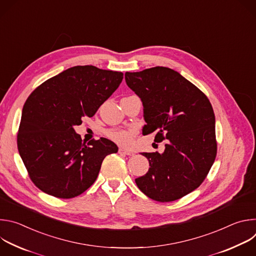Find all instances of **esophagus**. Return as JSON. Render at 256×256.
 <instances>
[{"instance_id": "obj_1", "label": "esophagus", "mask_w": 256, "mask_h": 256, "mask_svg": "<svg viewBox=\"0 0 256 256\" xmlns=\"http://www.w3.org/2000/svg\"><path fill=\"white\" fill-rule=\"evenodd\" d=\"M118 152H120V154H124V155H128V156H132V155H134V153H132V151L126 150V149H124V148H120Z\"/></svg>"}]
</instances>
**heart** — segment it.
Instances as JSON below:
<instances>
[{"label": "heart", "instance_id": "heart-1", "mask_svg": "<svg viewBox=\"0 0 256 256\" xmlns=\"http://www.w3.org/2000/svg\"><path fill=\"white\" fill-rule=\"evenodd\" d=\"M106 136L114 142L122 146H128L132 144L134 134H136V128H112L106 130Z\"/></svg>", "mask_w": 256, "mask_h": 256}]
</instances>
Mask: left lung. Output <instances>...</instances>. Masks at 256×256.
Instances as JSON below:
<instances>
[{
	"instance_id": "1",
	"label": "left lung",
	"mask_w": 256,
	"mask_h": 256,
	"mask_svg": "<svg viewBox=\"0 0 256 256\" xmlns=\"http://www.w3.org/2000/svg\"><path fill=\"white\" fill-rule=\"evenodd\" d=\"M128 86L142 99L147 122L142 134L166 140L165 151L142 153L150 168L136 179L148 198L168 202L196 190L216 156L214 114L206 94L176 70L154 66L126 72Z\"/></svg>"
}]
</instances>
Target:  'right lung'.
<instances>
[{
	"instance_id": "obj_1",
	"label": "right lung",
	"mask_w": 256,
	"mask_h": 256,
	"mask_svg": "<svg viewBox=\"0 0 256 256\" xmlns=\"http://www.w3.org/2000/svg\"><path fill=\"white\" fill-rule=\"evenodd\" d=\"M122 79V72L76 66L29 95L17 147L36 188L54 198H72L94 184L104 158L118 148L105 138L82 142L74 126L82 124V118H92Z\"/></svg>"
}]
</instances>
